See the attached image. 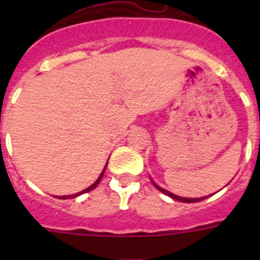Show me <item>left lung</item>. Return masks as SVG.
Segmentation results:
<instances>
[{
  "label": "left lung",
  "instance_id": "obj_1",
  "mask_svg": "<svg viewBox=\"0 0 260 260\" xmlns=\"http://www.w3.org/2000/svg\"><path fill=\"white\" fill-rule=\"evenodd\" d=\"M151 181H152V180H151ZM152 183H153V186H155L156 189L158 190V191H161L162 194L168 195V197H171L172 199H176V201L183 202V203H195V202H201V201H203V199H206V198H208V197H211V195H208V197H203V198H182V197H178V195L172 194V192H169V191H168V190L162 189V187H160V186L156 185V183L153 182V181H152Z\"/></svg>",
  "mask_w": 260,
  "mask_h": 260
}]
</instances>
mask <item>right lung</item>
Wrapping results in <instances>:
<instances>
[{"instance_id": "obj_1", "label": "right lung", "mask_w": 260, "mask_h": 260, "mask_svg": "<svg viewBox=\"0 0 260 260\" xmlns=\"http://www.w3.org/2000/svg\"><path fill=\"white\" fill-rule=\"evenodd\" d=\"M107 164H108V162H107ZM105 168H107V165H105V167H104V169H103L102 174H100V176H99V178H98V180H96L95 182L92 183V185H91V186H88V187H87V189L82 190V191H80V192H77V194H73V195H63V197H59L58 199H71V198H77V197H79V195L84 194V192H88V191H91V190H93V189H95L96 186H98L99 183H100V181H102L103 176H104Z\"/></svg>"}]
</instances>
